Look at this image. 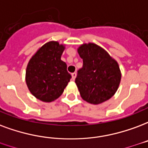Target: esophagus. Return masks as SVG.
<instances>
[{"label": "esophagus", "instance_id": "1", "mask_svg": "<svg viewBox=\"0 0 148 148\" xmlns=\"http://www.w3.org/2000/svg\"><path fill=\"white\" fill-rule=\"evenodd\" d=\"M71 76H72V79L75 80V78L77 77V74H76L75 72H74V73H72V74H71Z\"/></svg>", "mask_w": 148, "mask_h": 148}]
</instances>
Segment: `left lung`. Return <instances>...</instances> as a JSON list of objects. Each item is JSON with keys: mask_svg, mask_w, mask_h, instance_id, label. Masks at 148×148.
<instances>
[{"mask_svg": "<svg viewBox=\"0 0 148 148\" xmlns=\"http://www.w3.org/2000/svg\"><path fill=\"white\" fill-rule=\"evenodd\" d=\"M83 60L75 83L85 101L99 104L110 99L120 85L121 72L118 62L104 49L94 43H84L77 48Z\"/></svg>", "mask_w": 148, "mask_h": 148, "instance_id": "left-lung-1", "label": "left lung"}]
</instances>
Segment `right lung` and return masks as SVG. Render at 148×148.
Segmentation results:
<instances>
[{
    "label": "right lung",
    "instance_id": "obj_1",
    "mask_svg": "<svg viewBox=\"0 0 148 148\" xmlns=\"http://www.w3.org/2000/svg\"><path fill=\"white\" fill-rule=\"evenodd\" d=\"M66 45L50 40L38 49L28 62L26 83L33 96L49 103L58 99L71 81L66 64L61 60Z\"/></svg>",
    "mask_w": 148,
    "mask_h": 148
}]
</instances>
